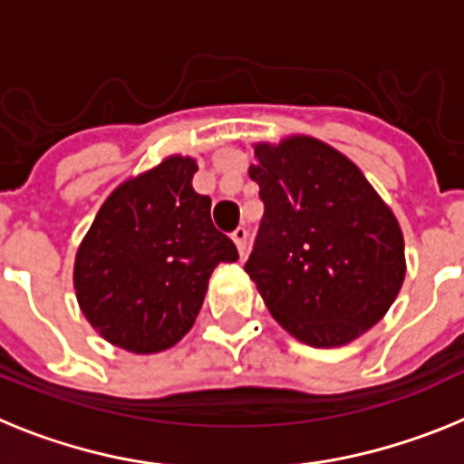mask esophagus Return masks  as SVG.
I'll use <instances>...</instances> for the list:
<instances>
[{"label": "esophagus", "instance_id": "obj_1", "mask_svg": "<svg viewBox=\"0 0 464 464\" xmlns=\"http://www.w3.org/2000/svg\"><path fill=\"white\" fill-rule=\"evenodd\" d=\"M232 241L237 244V251H239V256L244 257L246 256V241H248V232H246V227H237L235 232H232Z\"/></svg>", "mask_w": 464, "mask_h": 464}]
</instances>
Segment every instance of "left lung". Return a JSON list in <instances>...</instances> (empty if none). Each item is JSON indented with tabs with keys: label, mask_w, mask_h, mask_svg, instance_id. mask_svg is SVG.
Segmentation results:
<instances>
[{
	"label": "left lung",
	"mask_w": 464,
	"mask_h": 464,
	"mask_svg": "<svg viewBox=\"0 0 464 464\" xmlns=\"http://www.w3.org/2000/svg\"><path fill=\"white\" fill-rule=\"evenodd\" d=\"M265 216L246 272L299 342L343 346L381 321L401 288L404 237L362 171L314 137L257 143L248 169Z\"/></svg>",
	"instance_id": "8db88e82"
}]
</instances>
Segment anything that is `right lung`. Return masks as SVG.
Returning <instances> with one entry per match:
<instances>
[{
    "mask_svg": "<svg viewBox=\"0 0 464 464\" xmlns=\"http://www.w3.org/2000/svg\"><path fill=\"white\" fill-rule=\"evenodd\" d=\"M197 165L171 155L111 192L81 241L73 288L106 342L160 353L181 342L202 309L220 262H237L213 227L211 199L192 190Z\"/></svg>",
    "mask_w": 464,
    "mask_h": 464,
    "instance_id": "add662e5",
    "label": "right lung"
}]
</instances>
